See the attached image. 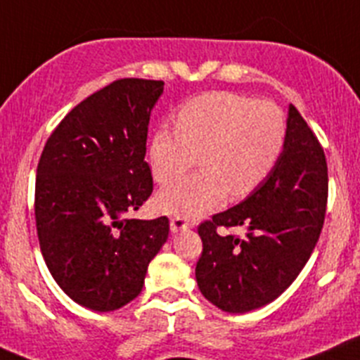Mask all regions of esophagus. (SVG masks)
I'll return each instance as SVG.
<instances>
[{
    "label": "esophagus",
    "mask_w": 360,
    "mask_h": 360,
    "mask_svg": "<svg viewBox=\"0 0 360 360\" xmlns=\"http://www.w3.org/2000/svg\"><path fill=\"white\" fill-rule=\"evenodd\" d=\"M169 226H171V231H182V229L189 228L191 224H189V221H187V219H184V217H180V215H176V217L171 219Z\"/></svg>",
    "instance_id": "esophagus-1"
}]
</instances>
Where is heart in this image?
I'll return each instance as SVG.
<instances>
[{"instance_id":"b5f03b06","label":"heart","mask_w":360,"mask_h":360,"mask_svg":"<svg viewBox=\"0 0 360 360\" xmlns=\"http://www.w3.org/2000/svg\"><path fill=\"white\" fill-rule=\"evenodd\" d=\"M176 129L160 127L150 141L159 184L174 182L198 162L203 169L157 196L162 212L184 217L219 207L226 194L244 198L265 182L286 143V116L272 101L235 91H208L176 111Z\"/></svg>"}]
</instances>
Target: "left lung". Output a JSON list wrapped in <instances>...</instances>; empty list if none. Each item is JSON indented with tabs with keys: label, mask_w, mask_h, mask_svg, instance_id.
Returning <instances> with one entry per match:
<instances>
[{
	"label": "left lung",
	"mask_w": 360,
	"mask_h": 360,
	"mask_svg": "<svg viewBox=\"0 0 360 360\" xmlns=\"http://www.w3.org/2000/svg\"><path fill=\"white\" fill-rule=\"evenodd\" d=\"M327 194L323 148L292 104L285 150L269 178L248 200L198 226L203 251L196 281L205 299L228 313H248L277 299L320 238ZM240 225L244 238L218 233Z\"/></svg>",
	"instance_id": "8db88e82"
}]
</instances>
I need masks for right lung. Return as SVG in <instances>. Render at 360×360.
<instances>
[{"label":"right lung","instance_id":"right-lung-1","mask_svg":"<svg viewBox=\"0 0 360 360\" xmlns=\"http://www.w3.org/2000/svg\"><path fill=\"white\" fill-rule=\"evenodd\" d=\"M162 90L164 81H112L58 123L40 155V251L60 288L94 311H115L136 299L148 263L167 240L166 215L127 217L153 191L146 136Z\"/></svg>","mask_w":360,"mask_h":360}]
</instances>
